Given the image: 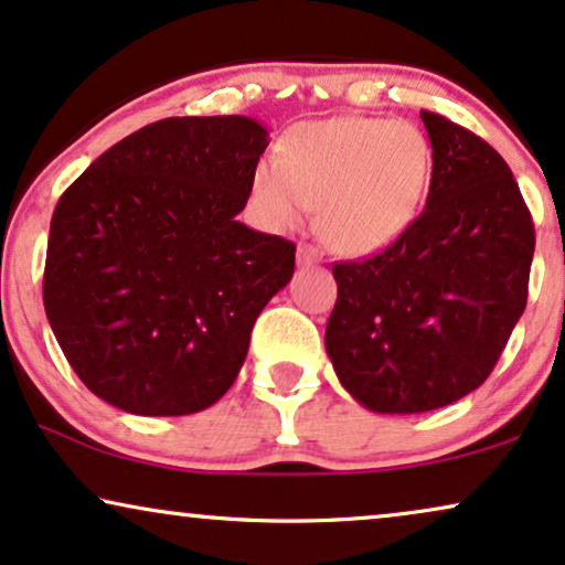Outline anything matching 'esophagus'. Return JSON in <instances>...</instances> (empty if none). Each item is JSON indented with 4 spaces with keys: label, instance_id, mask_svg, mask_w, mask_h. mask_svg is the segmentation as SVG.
<instances>
[{
    "label": "esophagus",
    "instance_id": "esophagus-1",
    "mask_svg": "<svg viewBox=\"0 0 565 565\" xmlns=\"http://www.w3.org/2000/svg\"><path fill=\"white\" fill-rule=\"evenodd\" d=\"M320 260V253L312 245H299L297 247V263L299 266H316Z\"/></svg>",
    "mask_w": 565,
    "mask_h": 565
}]
</instances>
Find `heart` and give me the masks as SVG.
Instances as JSON below:
<instances>
[{"label":"heart","mask_w":565,"mask_h":565,"mask_svg":"<svg viewBox=\"0 0 565 565\" xmlns=\"http://www.w3.org/2000/svg\"><path fill=\"white\" fill-rule=\"evenodd\" d=\"M433 148L406 119L333 117L291 127L281 156L253 171V198L274 230H297L318 205V232L341 255H370L409 230L430 188Z\"/></svg>","instance_id":"b5f03b06"}]
</instances>
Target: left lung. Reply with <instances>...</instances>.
Here are the masks:
<instances>
[{
    "mask_svg": "<svg viewBox=\"0 0 565 565\" xmlns=\"http://www.w3.org/2000/svg\"><path fill=\"white\" fill-rule=\"evenodd\" d=\"M419 117L433 146L425 211L383 253L333 266L326 352L377 414L433 412L480 388L524 312L534 255L501 153L440 114Z\"/></svg>",
    "mask_w": 565,
    "mask_h": 565,
    "instance_id": "8db88e82",
    "label": "left lung"
}]
</instances>
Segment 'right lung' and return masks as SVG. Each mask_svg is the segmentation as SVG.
I'll use <instances>...</instances> for the list:
<instances>
[{
	"mask_svg": "<svg viewBox=\"0 0 565 565\" xmlns=\"http://www.w3.org/2000/svg\"><path fill=\"white\" fill-rule=\"evenodd\" d=\"M268 130L239 114L169 117L98 156L56 203L44 307L77 377L140 417L216 404L295 245L237 221Z\"/></svg>",
	"mask_w": 565,
	"mask_h": 565,
	"instance_id": "add662e5",
	"label": "right lung"
}]
</instances>
